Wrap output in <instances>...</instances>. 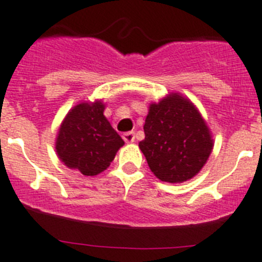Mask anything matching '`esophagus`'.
<instances>
[{
    "mask_svg": "<svg viewBox=\"0 0 262 262\" xmlns=\"http://www.w3.org/2000/svg\"><path fill=\"white\" fill-rule=\"evenodd\" d=\"M123 139L126 143H132L136 141V136H134L133 132H126V133L123 134Z\"/></svg>",
    "mask_w": 262,
    "mask_h": 262,
    "instance_id": "esophagus-1",
    "label": "esophagus"
}]
</instances>
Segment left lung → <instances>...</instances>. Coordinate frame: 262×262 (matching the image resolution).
I'll use <instances>...</instances> for the list:
<instances>
[{"label": "left lung", "instance_id": "left-lung-1", "mask_svg": "<svg viewBox=\"0 0 262 262\" xmlns=\"http://www.w3.org/2000/svg\"><path fill=\"white\" fill-rule=\"evenodd\" d=\"M139 148L160 181L181 183L200 172L213 150L211 130L189 98L170 93L151 103Z\"/></svg>", "mask_w": 262, "mask_h": 262}]
</instances>
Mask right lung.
Listing matches in <instances>:
<instances>
[{"instance_id": "1", "label": "right lung", "mask_w": 262, "mask_h": 262, "mask_svg": "<svg viewBox=\"0 0 262 262\" xmlns=\"http://www.w3.org/2000/svg\"><path fill=\"white\" fill-rule=\"evenodd\" d=\"M102 101L80 102L60 124L55 151L63 164L84 176L106 170L124 141L103 115Z\"/></svg>"}]
</instances>
